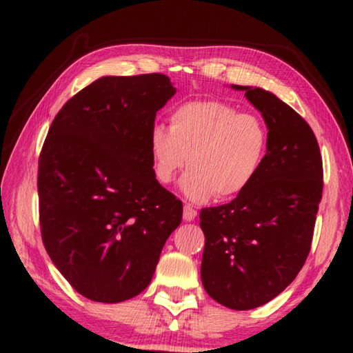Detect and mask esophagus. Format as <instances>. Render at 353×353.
Here are the masks:
<instances>
[{
  "label": "esophagus",
  "mask_w": 353,
  "mask_h": 353,
  "mask_svg": "<svg viewBox=\"0 0 353 353\" xmlns=\"http://www.w3.org/2000/svg\"><path fill=\"white\" fill-rule=\"evenodd\" d=\"M196 214H198V212H196L191 205L187 204L183 207V219L185 221H193L196 218Z\"/></svg>",
  "instance_id": "obj_1"
}]
</instances>
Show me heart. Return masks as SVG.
<instances>
[{"label":"heart","mask_w":353,"mask_h":353,"mask_svg":"<svg viewBox=\"0 0 353 353\" xmlns=\"http://www.w3.org/2000/svg\"><path fill=\"white\" fill-rule=\"evenodd\" d=\"M170 129L155 124L149 132L154 176L170 183L185 163L182 191L190 201H225L244 193L265 163L270 134L260 117L216 99L176 105Z\"/></svg>","instance_id":"b5f03b06"}]
</instances>
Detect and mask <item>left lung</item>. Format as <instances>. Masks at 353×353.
<instances>
[{
  "mask_svg": "<svg viewBox=\"0 0 353 353\" xmlns=\"http://www.w3.org/2000/svg\"><path fill=\"white\" fill-rule=\"evenodd\" d=\"M265 118L270 146L252 185L229 204L202 208L201 279L221 305L250 310L279 296L312 249L324 188L318 140L288 104L261 88L234 85Z\"/></svg>",
  "mask_w": 353,
  "mask_h": 353,
  "instance_id": "1",
  "label": "left lung"
}]
</instances>
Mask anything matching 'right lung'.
Masks as SVG:
<instances>
[{
    "instance_id": "obj_1",
    "label": "right lung",
    "mask_w": 353,
    "mask_h": 353,
    "mask_svg": "<svg viewBox=\"0 0 353 353\" xmlns=\"http://www.w3.org/2000/svg\"><path fill=\"white\" fill-rule=\"evenodd\" d=\"M176 88L160 73L105 76L68 99L39 157L41 241L94 302L132 299L154 276L182 201L154 176L149 132Z\"/></svg>"
}]
</instances>
